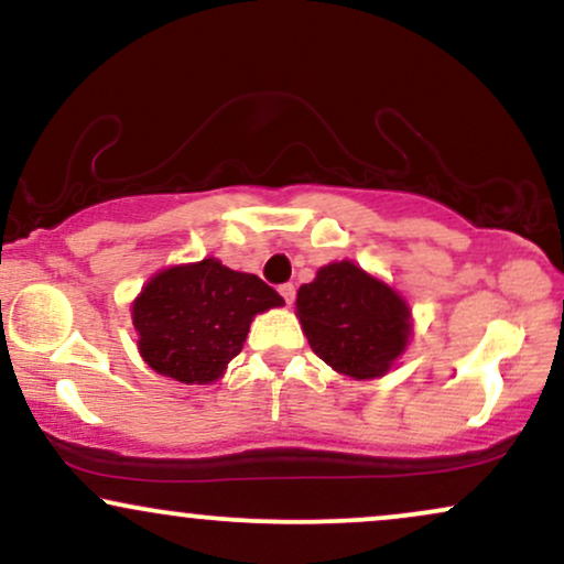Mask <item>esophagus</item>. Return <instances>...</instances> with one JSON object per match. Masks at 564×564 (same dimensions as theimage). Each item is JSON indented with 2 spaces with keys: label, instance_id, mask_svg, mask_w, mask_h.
<instances>
[{
  "label": "esophagus",
  "instance_id": "esophagus-1",
  "mask_svg": "<svg viewBox=\"0 0 564 564\" xmlns=\"http://www.w3.org/2000/svg\"><path fill=\"white\" fill-rule=\"evenodd\" d=\"M278 291H281V296H283V300H286V304L294 302V296H296V286H294V283H283V286L278 289Z\"/></svg>",
  "mask_w": 564,
  "mask_h": 564
}]
</instances>
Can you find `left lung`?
Instances as JSON below:
<instances>
[{"mask_svg":"<svg viewBox=\"0 0 564 564\" xmlns=\"http://www.w3.org/2000/svg\"><path fill=\"white\" fill-rule=\"evenodd\" d=\"M296 313L313 352L352 379L387 373L411 332L405 302L352 262L321 268L296 294Z\"/></svg>","mask_w":564,"mask_h":564,"instance_id":"1","label":"left lung"}]
</instances>
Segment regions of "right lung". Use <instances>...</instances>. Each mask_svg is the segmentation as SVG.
<instances>
[{
    "instance_id": "1",
    "label": "right lung",
    "mask_w": 564,
    "mask_h": 564,
    "mask_svg": "<svg viewBox=\"0 0 564 564\" xmlns=\"http://www.w3.org/2000/svg\"><path fill=\"white\" fill-rule=\"evenodd\" d=\"M281 304L283 296L262 278L217 260L170 268L134 300L140 355L164 377L209 384L241 352L251 318Z\"/></svg>"
}]
</instances>
